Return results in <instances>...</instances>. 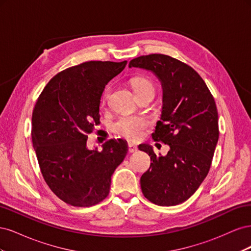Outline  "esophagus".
<instances>
[{
  "instance_id": "obj_1",
  "label": "esophagus",
  "mask_w": 251,
  "mask_h": 251,
  "mask_svg": "<svg viewBox=\"0 0 251 251\" xmlns=\"http://www.w3.org/2000/svg\"><path fill=\"white\" fill-rule=\"evenodd\" d=\"M127 150H128V153H135V151H137L138 148H137V146H135L134 143L128 142L127 143Z\"/></svg>"
}]
</instances>
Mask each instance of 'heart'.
Instances as JSON below:
<instances>
[{"mask_svg":"<svg viewBox=\"0 0 251 251\" xmlns=\"http://www.w3.org/2000/svg\"><path fill=\"white\" fill-rule=\"evenodd\" d=\"M131 85L135 94L138 98L143 96L155 95L156 87L154 82L144 76H135L131 79ZM110 94V88L104 90L101 96V104H105ZM150 126V121L147 117L140 115H124L119 117L112 126L113 132L120 137L136 141L141 138L143 132Z\"/></svg>","mask_w":251,"mask_h":251,"instance_id":"heart-1","label":"heart"}]
</instances>
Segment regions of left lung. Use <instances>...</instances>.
<instances>
[{"instance_id":"obj_1","label":"left lung","mask_w":251,"mask_h":251,"mask_svg":"<svg viewBox=\"0 0 251 251\" xmlns=\"http://www.w3.org/2000/svg\"><path fill=\"white\" fill-rule=\"evenodd\" d=\"M128 66L160 79L163 108L151 137L170 147L166 156H157L148 144L138 147L151 161L140 179L142 194L160 206L180 204L195 194L210 169L219 139L214 96L197 71L172 56L142 55Z\"/></svg>"}]
</instances>
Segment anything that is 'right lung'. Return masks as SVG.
<instances>
[{"label": "right lung", "instance_id": "obj_1", "mask_svg": "<svg viewBox=\"0 0 251 251\" xmlns=\"http://www.w3.org/2000/svg\"><path fill=\"white\" fill-rule=\"evenodd\" d=\"M126 63L91 60L67 68L49 80L34 105L31 138L43 178L72 206L107 198L112 175L127 153L123 139L105 141L102 151L87 148L88 135L100 124L104 87Z\"/></svg>", "mask_w": 251, "mask_h": 251}]
</instances>
